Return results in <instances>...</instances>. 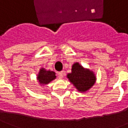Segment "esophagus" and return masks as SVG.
<instances>
[{
  "label": "esophagus",
  "mask_w": 128,
  "mask_h": 128,
  "mask_svg": "<svg viewBox=\"0 0 128 128\" xmlns=\"http://www.w3.org/2000/svg\"><path fill=\"white\" fill-rule=\"evenodd\" d=\"M58 75V78H60V79H62V78H63V75H64V73H63L62 71H61V72H59Z\"/></svg>",
  "instance_id": "34e87169"
}]
</instances>
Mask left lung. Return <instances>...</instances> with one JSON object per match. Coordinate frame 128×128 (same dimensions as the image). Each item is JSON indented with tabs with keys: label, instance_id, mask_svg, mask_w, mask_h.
<instances>
[{
	"label": "left lung",
	"instance_id": "left-lung-1",
	"mask_svg": "<svg viewBox=\"0 0 128 128\" xmlns=\"http://www.w3.org/2000/svg\"><path fill=\"white\" fill-rule=\"evenodd\" d=\"M66 78L80 92H84L94 86L96 78L93 70L82 66L79 62L72 65L71 72L68 73Z\"/></svg>",
	"mask_w": 128,
	"mask_h": 128
}]
</instances>
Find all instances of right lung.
Here are the masks:
<instances>
[{"label": "right lung", "instance_id": "obj_1", "mask_svg": "<svg viewBox=\"0 0 128 128\" xmlns=\"http://www.w3.org/2000/svg\"><path fill=\"white\" fill-rule=\"evenodd\" d=\"M56 77L57 76L56 75V72L54 71L50 70H46L42 67L40 68L36 79L40 86H45L54 80Z\"/></svg>", "mask_w": 128, "mask_h": 128}]
</instances>
